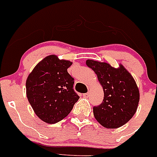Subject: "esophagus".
I'll return each mask as SVG.
<instances>
[{
  "mask_svg": "<svg viewBox=\"0 0 157 157\" xmlns=\"http://www.w3.org/2000/svg\"><path fill=\"white\" fill-rule=\"evenodd\" d=\"M89 93H84V94H83V97H89Z\"/></svg>",
  "mask_w": 157,
  "mask_h": 157,
  "instance_id": "obj_1",
  "label": "esophagus"
}]
</instances>
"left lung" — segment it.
Instances as JSON below:
<instances>
[{
  "instance_id": "obj_1",
  "label": "left lung",
  "mask_w": 157,
  "mask_h": 157,
  "mask_svg": "<svg viewBox=\"0 0 157 157\" xmlns=\"http://www.w3.org/2000/svg\"><path fill=\"white\" fill-rule=\"evenodd\" d=\"M86 64L97 74L104 90L103 102L93 108L95 118L107 128L123 126L133 117L139 104L135 80L121 64L114 68L106 62L87 60Z\"/></svg>"
}]
</instances>
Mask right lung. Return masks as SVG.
Listing matches in <instances>:
<instances>
[{
	"label": "right lung",
	"mask_w": 157,
	"mask_h": 157,
	"mask_svg": "<svg viewBox=\"0 0 157 157\" xmlns=\"http://www.w3.org/2000/svg\"><path fill=\"white\" fill-rule=\"evenodd\" d=\"M72 64L49 55L28 76L27 98L34 113L45 123L55 124L64 119L80 98L72 89L74 80L67 71Z\"/></svg>",
	"instance_id": "obj_1"
}]
</instances>
